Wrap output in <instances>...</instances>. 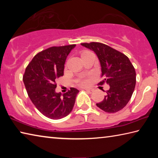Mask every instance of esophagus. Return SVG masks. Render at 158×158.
<instances>
[{"mask_svg": "<svg viewBox=\"0 0 158 158\" xmlns=\"http://www.w3.org/2000/svg\"><path fill=\"white\" fill-rule=\"evenodd\" d=\"M85 90H86L87 92H89V93H93V89H84Z\"/></svg>", "mask_w": 158, "mask_h": 158, "instance_id": "obj_1", "label": "esophagus"}]
</instances>
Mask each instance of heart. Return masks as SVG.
<instances>
[{
    "mask_svg": "<svg viewBox=\"0 0 158 158\" xmlns=\"http://www.w3.org/2000/svg\"><path fill=\"white\" fill-rule=\"evenodd\" d=\"M86 52H83L82 54H83V53H86ZM78 82H79V84L80 85H86L88 84H89V80L87 78H81V79H80L79 80Z\"/></svg>",
    "mask_w": 158,
    "mask_h": 158,
    "instance_id": "b5f03b06",
    "label": "heart"
}]
</instances>
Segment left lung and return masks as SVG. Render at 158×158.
<instances>
[{
	"label": "left lung",
	"instance_id": "1",
	"mask_svg": "<svg viewBox=\"0 0 158 158\" xmlns=\"http://www.w3.org/2000/svg\"><path fill=\"white\" fill-rule=\"evenodd\" d=\"M83 47L93 51L100 61L104 83L109 85V90L104 100L97 105L107 113H115L126 106L134 92L136 73L126 56L108 45L100 42L82 43Z\"/></svg>",
	"mask_w": 158,
	"mask_h": 158
}]
</instances>
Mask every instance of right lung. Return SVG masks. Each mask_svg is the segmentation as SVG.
<instances>
[{"mask_svg":"<svg viewBox=\"0 0 158 158\" xmlns=\"http://www.w3.org/2000/svg\"><path fill=\"white\" fill-rule=\"evenodd\" d=\"M76 44L52 47L35 55L23 77L28 97L40 112L51 119H60L70 113L79 90L71 88L64 94L56 92V80L63 76L64 65Z\"/></svg>","mask_w":158,"mask_h":158,"instance_id":"right-lung-1","label":"right lung"}]
</instances>
